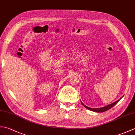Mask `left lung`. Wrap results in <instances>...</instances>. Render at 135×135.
I'll use <instances>...</instances> for the list:
<instances>
[{
  "mask_svg": "<svg viewBox=\"0 0 135 135\" xmlns=\"http://www.w3.org/2000/svg\"><path fill=\"white\" fill-rule=\"evenodd\" d=\"M122 97H123V96L121 97V98H120L119 100H117L116 102H114L113 103H111V104H108V105H106V106H104V107H101V108H90V107H87L86 105H85L84 104V103H82V102L81 101V102L82 103V104L84 105L86 108H87L88 110H90L91 111H94V112H96V113H103V112H104V111H107V110H109V109H110L113 107H114V106L115 105L117 104V103H118L119 101V100L122 98Z\"/></svg>",
  "mask_w": 135,
  "mask_h": 135,
  "instance_id": "left-lung-1",
  "label": "left lung"
}]
</instances>
